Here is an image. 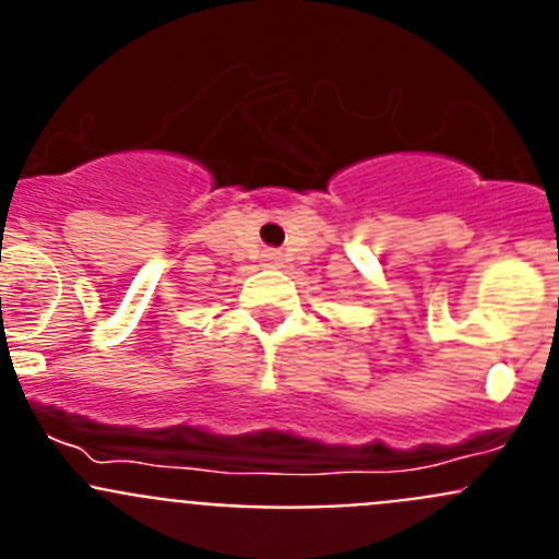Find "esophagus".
Here are the masks:
<instances>
[{"label":"esophagus","mask_w":559,"mask_h":559,"mask_svg":"<svg viewBox=\"0 0 559 559\" xmlns=\"http://www.w3.org/2000/svg\"><path fill=\"white\" fill-rule=\"evenodd\" d=\"M263 263L265 265H280V251H265Z\"/></svg>","instance_id":"esophagus-1"}]
</instances>
